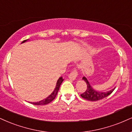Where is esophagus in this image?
Returning <instances> with one entry per match:
<instances>
[{
  "mask_svg": "<svg viewBox=\"0 0 132 132\" xmlns=\"http://www.w3.org/2000/svg\"><path fill=\"white\" fill-rule=\"evenodd\" d=\"M77 74H78V73H77V71H76V69H74V70H73L72 72L69 74V78L71 79V80H75L76 77H77Z\"/></svg>",
  "mask_w": 132,
  "mask_h": 132,
  "instance_id": "1",
  "label": "esophagus"
}]
</instances>
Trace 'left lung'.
I'll list each match as a JSON object with an SVG mask.
<instances>
[{
    "label": "left lung",
    "mask_w": 132,
    "mask_h": 132,
    "mask_svg": "<svg viewBox=\"0 0 132 132\" xmlns=\"http://www.w3.org/2000/svg\"><path fill=\"white\" fill-rule=\"evenodd\" d=\"M82 79L85 80V82H86L87 88L86 91L84 92L82 94L80 95V96H81L83 98H84V99L87 100H89L92 101L100 100H102L103 98L109 96V95L114 91V90L116 88V87H114L113 89L105 92L97 91V90H95V89H93V88H92L86 77H83Z\"/></svg>",
    "instance_id": "1"
}]
</instances>
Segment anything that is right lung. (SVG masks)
<instances>
[{
	"label": "right lung",
	"mask_w": 132,
	"mask_h": 132,
	"mask_svg": "<svg viewBox=\"0 0 132 132\" xmlns=\"http://www.w3.org/2000/svg\"><path fill=\"white\" fill-rule=\"evenodd\" d=\"M28 40H29V39H27V40H23V42H22L21 44H23V43L26 42V41H28ZM63 77H60V78L58 79V80H57L56 85V87H55V90H53V92H52V93H51V94H50V95H49L48 97L46 98L45 99L42 100H41V101H38V102L31 103V104H35V105H45V104H48V103H50L51 101H53V100L55 98V97H56L57 93H58V90H59V88H60V85H61V84L62 82H63Z\"/></svg>",
	"instance_id": "right-lung-1"
}]
</instances>
